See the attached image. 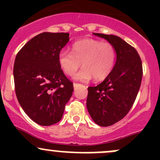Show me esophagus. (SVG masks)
Returning <instances> with one entry per match:
<instances>
[{
  "instance_id": "esophagus-1",
  "label": "esophagus",
  "mask_w": 160,
  "mask_h": 160,
  "mask_svg": "<svg viewBox=\"0 0 160 160\" xmlns=\"http://www.w3.org/2000/svg\"><path fill=\"white\" fill-rule=\"evenodd\" d=\"M78 85H79V83H73V87H74V88H77V87H78Z\"/></svg>"
}]
</instances>
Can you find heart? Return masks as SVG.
Returning a JSON list of instances; mask_svg holds the SVG:
<instances>
[{"instance_id": "heart-1", "label": "heart", "mask_w": 160, "mask_h": 160, "mask_svg": "<svg viewBox=\"0 0 160 160\" xmlns=\"http://www.w3.org/2000/svg\"><path fill=\"white\" fill-rule=\"evenodd\" d=\"M116 60L114 47L108 42L93 38L75 42L72 51L61 50L58 54L59 66L67 75L72 76L81 66L83 67L74 77L76 80L95 81L104 80L114 68Z\"/></svg>"}]
</instances>
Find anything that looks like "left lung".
Masks as SVG:
<instances>
[{"instance_id":"1","label":"left lung","mask_w":160,"mask_h":160,"mask_svg":"<svg viewBox=\"0 0 160 160\" xmlns=\"http://www.w3.org/2000/svg\"><path fill=\"white\" fill-rule=\"evenodd\" d=\"M107 40L116 51L111 73L96 87L88 88L87 108L97 125L110 126L122 120L132 108L142 78V64L135 48L120 37L93 33Z\"/></svg>"}]
</instances>
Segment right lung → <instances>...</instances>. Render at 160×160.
Returning a JSON list of instances; mask_svg holds the SVG:
<instances>
[{"label":"right lung","instance_id":"obj_1","mask_svg":"<svg viewBox=\"0 0 160 160\" xmlns=\"http://www.w3.org/2000/svg\"><path fill=\"white\" fill-rule=\"evenodd\" d=\"M70 34L43 32L29 40L17 54L14 80L18 101L33 122L42 126L61 120L73 91L72 83L58 62Z\"/></svg>","mask_w":160,"mask_h":160}]
</instances>
